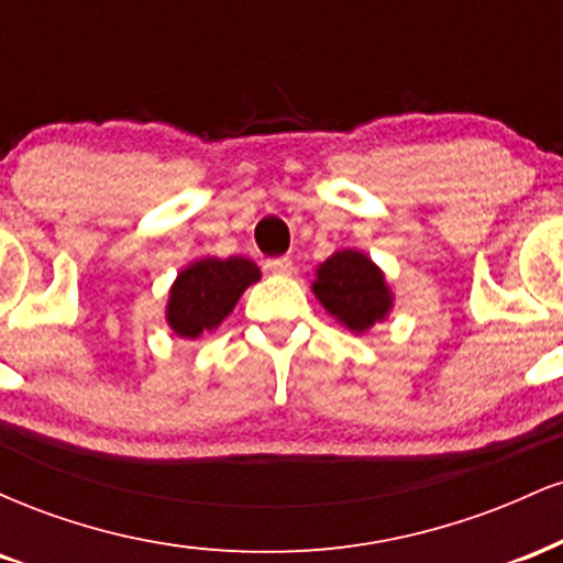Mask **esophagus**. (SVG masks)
<instances>
[{
    "label": "esophagus",
    "mask_w": 563,
    "mask_h": 563,
    "mask_svg": "<svg viewBox=\"0 0 563 563\" xmlns=\"http://www.w3.org/2000/svg\"><path fill=\"white\" fill-rule=\"evenodd\" d=\"M264 267H267L273 275H290V273H294V262H290L288 256H277V260H267V264H264Z\"/></svg>",
    "instance_id": "esophagus-1"
}]
</instances>
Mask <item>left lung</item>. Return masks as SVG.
I'll list each match as a JSON object with an SVG mask.
<instances>
[{
	"label": "left lung",
	"instance_id": "obj_1",
	"mask_svg": "<svg viewBox=\"0 0 563 563\" xmlns=\"http://www.w3.org/2000/svg\"><path fill=\"white\" fill-rule=\"evenodd\" d=\"M314 299L346 331L367 333L394 309V294L384 269L365 251L341 249L314 269Z\"/></svg>",
	"mask_w": 563,
	"mask_h": 563
}]
</instances>
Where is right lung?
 Instances as JSON below:
<instances>
[{
  "label": "right lung",
  "mask_w": 563,
  "mask_h": 563,
  "mask_svg": "<svg viewBox=\"0 0 563 563\" xmlns=\"http://www.w3.org/2000/svg\"><path fill=\"white\" fill-rule=\"evenodd\" d=\"M262 280V269L245 256H206L179 269L166 301V325L179 339L198 341L203 333L219 328L235 309L243 290Z\"/></svg>",
  "instance_id": "add662e5"
}]
</instances>
